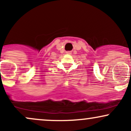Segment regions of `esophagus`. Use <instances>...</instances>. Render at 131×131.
<instances>
[{"instance_id": "1", "label": "esophagus", "mask_w": 131, "mask_h": 131, "mask_svg": "<svg viewBox=\"0 0 131 131\" xmlns=\"http://www.w3.org/2000/svg\"><path fill=\"white\" fill-rule=\"evenodd\" d=\"M67 53L68 54H71V52H70H70H67Z\"/></svg>"}]
</instances>
